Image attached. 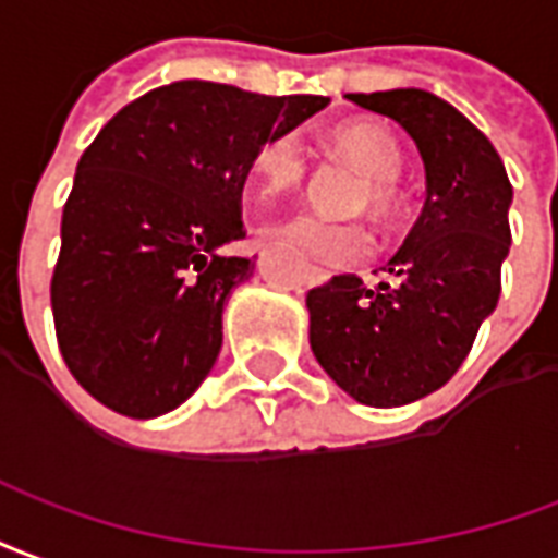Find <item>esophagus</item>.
Instances as JSON below:
<instances>
[{"label":"esophagus","mask_w":558,"mask_h":558,"mask_svg":"<svg viewBox=\"0 0 558 558\" xmlns=\"http://www.w3.org/2000/svg\"><path fill=\"white\" fill-rule=\"evenodd\" d=\"M327 276L320 274V270H312V276H308V282H324Z\"/></svg>","instance_id":"34e87169"}]
</instances>
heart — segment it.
Instances as JSON below:
<instances>
[{"label":"heart","mask_w":558,"mask_h":558,"mask_svg":"<svg viewBox=\"0 0 558 558\" xmlns=\"http://www.w3.org/2000/svg\"><path fill=\"white\" fill-rule=\"evenodd\" d=\"M332 150L365 178L360 207H368L372 214L384 219L392 217L398 210L396 181L404 169V157H401V145L396 136L384 124L360 121V124H348L332 133ZM306 172L308 166L303 145L291 133L267 136L252 157V181L262 198L294 193L306 181ZM264 238L282 243L308 262L329 264V267H351V264L363 262L372 250V240L363 226L329 222V219L312 217V214H300V217L267 226Z\"/></svg>","instance_id":"heart-1"}]
</instances>
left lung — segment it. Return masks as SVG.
Instances as JSON below:
<instances>
[{
	"instance_id": "left-lung-1",
	"label": "left lung",
	"mask_w": 558,
	"mask_h": 558,
	"mask_svg": "<svg viewBox=\"0 0 558 558\" xmlns=\"http://www.w3.org/2000/svg\"><path fill=\"white\" fill-rule=\"evenodd\" d=\"M344 97L408 130L428 198L389 262V282L365 288L344 274L308 291V344L353 401L401 408L449 384L494 315L514 193L490 140L442 97L422 88Z\"/></svg>"
}]
</instances>
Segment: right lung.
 I'll return each instance as SVG.
<instances>
[{"label":"right lung","instance_id":"add662e5","mask_svg":"<svg viewBox=\"0 0 558 558\" xmlns=\"http://www.w3.org/2000/svg\"><path fill=\"white\" fill-rule=\"evenodd\" d=\"M327 104L181 80L128 104L85 148L50 296L64 363L104 408L154 418L202 386L226 300L255 270L226 252L246 234L255 148Z\"/></svg>","mask_w":558,"mask_h":558}]
</instances>
